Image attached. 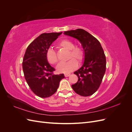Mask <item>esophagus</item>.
I'll use <instances>...</instances> for the list:
<instances>
[{"label": "esophagus", "mask_w": 132, "mask_h": 132, "mask_svg": "<svg viewBox=\"0 0 132 132\" xmlns=\"http://www.w3.org/2000/svg\"><path fill=\"white\" fill-rule=\"evenodd\" d=\"M70 75V74H64L65 77H68Z\"/></svg>", "instance_id": "esophagus-1"}]
</instances>
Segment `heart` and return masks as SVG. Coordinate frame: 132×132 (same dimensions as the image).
I'll return each instance as SVG.
<instances>
[{"mask_svg":"<svg viewBox=\"0 0 132 132\" xmlns=\"http://www.w3.org/2000/svg\"><path fill=\"white\" fill-rule=\"evenodd\" d=\"M59 46L65 50L69 51L68 59H70L67 62L59 63L57 67L59 73L68 74L73 71L77 68L78 62H81L84 58V52L81 47L75 46L74 43L69 39H64L59 43ZM46 57L48 62L52 64H57L58 62V58L55 51L52 48L48 50L46 53ZM73 58V59H71Z\"/></svg>","mask_w":132,"mask_h":132,"instance_id":"heart-1","label":"heart"}]
</instances>
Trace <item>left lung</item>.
Segmentation results:
<instances>
[{
  "instance_id": "obj_1",
  "label": "left lung",
  "mask_w": 132,
  "mask_h": 132,
  "mask_svg": "<svg viewBox=\"0 0 132 132\" xmlns=\"http://www.w3.org/2000/svg\"><path fill=\"white\" fill-rule=\"evenodd\" d=\"M64 34L77 39L84 52V62L74 74L78 77L77 82L71 85L76 93L82 96L94 94L100 86L106 71V57L100 43L83 29L65 31Z\"/></svg>"
}]
</instances>
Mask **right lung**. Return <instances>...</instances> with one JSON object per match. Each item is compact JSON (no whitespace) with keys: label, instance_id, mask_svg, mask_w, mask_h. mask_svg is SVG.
Returning a JSON list of instances; mask_svg holds the SVG:
<instances>
[{"label":"right lung","instance_id":"add662e5","mask_svg":"<svg viewBox=\"0 0 132 132\" xmlns=\"http://www.w3.org/2000/svg\"><path fill=\"white\" fill-rule=\"evenodd\" d=\"M62 32L44 33L27 47L22 69L27 84L33 93L41 98L50 97L57 91L63 74H53L55 69L48 62L46 53L50 46Z\"/></svg>","mask_w":132,"mask_h":132}]
</instances>
